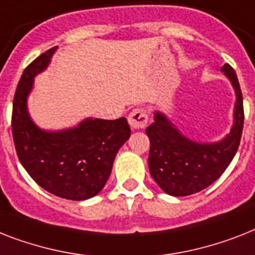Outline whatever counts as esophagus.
Wrapping results in <instances>:
<instances>
[{"instance_id": "esophagus-1", "label": "esophagus", "mask_w": 255, "mask_h": 255, "mask_svg": "<svg viewBox=\"0 0 255 255\" xmlns=\"http://www.w3.org/2000/svg\"><path fill=\"white\" fill-rule=\"evenodd\" d=\"M128 123L133 129H140L144 128L148 124V114H146L145 109L137 107L133 109L128 115Z\"/></svg>"}]
</instances>
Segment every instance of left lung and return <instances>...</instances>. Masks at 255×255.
<instances>
[{"mask_svg": "<svg viewBox=\"0 0 255 255\" xmlns=\"http://www.w3.org/2000/svg\"><path fill=\"white\" fill-rule=\"evenodd\" d=\"M221 72L229 78L236 94L233 126L224 138L216 142L194 141L160 111H154V122L145 129L150 141L149 171L169 195L187 196L212 185L239 149L244 127L242 93L235 69L224 64Z\"/></svg>", "mask_w": 255, "mask_h": 255, "instance_id": "obj_1", "label": "left lung"}]
</instances>
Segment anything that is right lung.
Returning a JSON list of instances; mask_svg holds the SVG:
<instances>
[{"mask_svg":"<svg viewBox=\"0 0 255 255\" xmlns=\"http://www.w3.org/2000/svg\"><path fill=\"white\" fill-rule=\"evenodd\" d=\"M57 47L45 51L23 70L14 95L11 129L20 163L40 187L70 200L90 199L109 179L118 150L131 136L126 118H88L61 131H44L32 122L27 98L34 78L47 69Z\"/></svg>","mask_w":255,"mask_h":255,"instance_id":"1","label":"right lung"}]
</instances>
